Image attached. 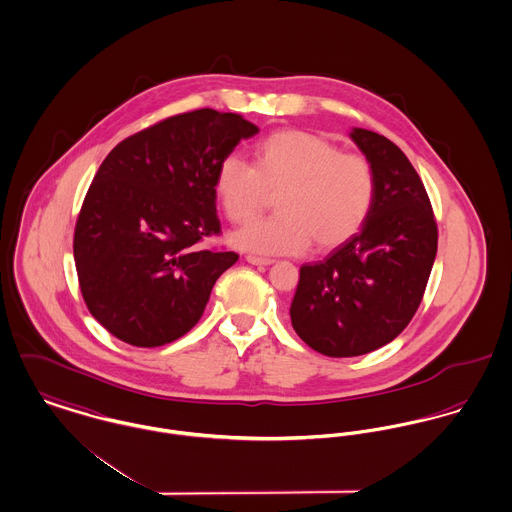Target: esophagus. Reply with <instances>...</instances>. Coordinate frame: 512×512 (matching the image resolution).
I'll return each instance as SVG.
<instances>
[{"mask_svg":"<svg viewBox=\"0 0 512 512\" xmlns=\"http://www.w3.org/2000/svg\"><path fill=\"white\" fill-rule=\"evenodd\" d=\"M245 259H247V263L257 265V267H269V265H273V263H275V259H269V257H257V255H247Z\"/></svg>","mask_w":512,"mask_h":512,"instance_id":"1","label":"esophagus"}]
</instances>
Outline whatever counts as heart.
<instances>
[{
  "label": "heart",
  "mask_w": 512,
  "mask_h": 512,
  "mask_svg": "<svg viewBox=\"0 0 512 512\" xmlns=\"http://www.w3.org/2000/svg\"><path fill=\"white\" fill-rule=\"evenodd\" d=\"M216 197L234 224L253 220L267 193H278L275 216L234 234L239 249L259 255H298L312 243L335 249L366 224L376 200V173L360 154L304 130H282L253 152V165L230 156L214 177Z\"/></svg>",
  "instance_id": "b5f03b06"
}]
</instances>
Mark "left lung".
Masks as SVG:
<instances>
[{
    "instance_id": "8db88e82",
    "label": "left lung",
    "mask_w": 512,
    "mask_h": 512,
    "mask_svg": "<svg viewBox=\"0 0 512 512\" xmlns=\"http://www.w3.org/2000/svg\"><path fill=\"white\" fill-rule=\"evenodd\" d=\"M376 173L364 228L323 261L306 263L290 306L298 337L325 356L372 353L417 312L436 257L431 200L411 161L386 136L353 128Z\"/></svg>"
}]
</instances>
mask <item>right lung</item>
I'll use <instances>...</instances> for the list:
<instances>
[{"instance_id":"1","label":"right lung","mask_w":512,"mask_h":512,"mask_svg":"<svg viewBox=\"0 0 512 512\" xmlns=\"http://www.w3.org/2000/svg\"><path fill=\"white\" fill-rule=\"evenodd\" d=\"M259 132L236 113L198 109L128 136L101 163L74 234L79 288L120 341L161 347L189 333L234 251L198 249L220 234L214 177Z\"/></svg>"}]
</instances>
